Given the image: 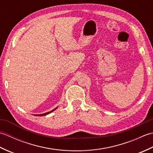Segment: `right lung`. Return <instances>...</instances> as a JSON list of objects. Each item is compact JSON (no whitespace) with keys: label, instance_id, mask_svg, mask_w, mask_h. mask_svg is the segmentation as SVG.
<instances>
[{"label":"right lung","instance_id":"right-lung-1","mask_svg":"<svg viewBox=\"0 0 153 153\" xmlns=\"http://www.w3.org/2000/svg\"><path fill=\"white\" fill-rule=\"evenodd\" d=\"M57 108H54V109H53V110H51V111H50V112H47V113H45V114H37L36 116H45V115H47V114H50L51 112H52L53 111H54V110H55V109H56Z\"/></svg>","mask_w":153,"mask_h":153}]
</instances>
